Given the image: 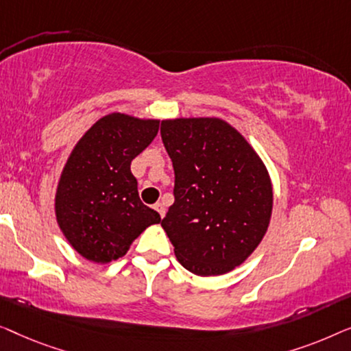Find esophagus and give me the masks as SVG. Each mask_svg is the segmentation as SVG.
<instances>
[{
	"instance_id": "34e87169",
	"label": "esophagus",
	"mask_w": 351,
	"mask_h": 351,
	"mask_svg": "<svg viewBox=\"0 0 351 351\" xmlns=\"http://www.w3.org/2000/svg\"><path fill=\"white\" fill-rule=\"evenodd\" d=\"M154 210L160 215V218H164V216H165V205L162 204V202H157V204L154 205Z\"/></svg>"
}]
</instances>
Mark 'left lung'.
<instances>
[{
  "instance_id": "left-lung-1",
  "label": "left lung",
  "mask_w": 351,
  "mask_h": 351,
  "mask_svg": "<svg viewBox=\"0 0 351 351\" xmlns=\"http://www.w3.org/2000/svg\"><path fill=\"white\" fill-rule=\"evenodd\" d=\"M175 170V202L162 219L182 267L223 275L261 243L272 215L267 169L250 143L218 117L162 121Z\"/></svg>"
}]
</instances>
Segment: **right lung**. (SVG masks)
<instances>
[{"label":"right lung","instance_id":"obj_1","mask_svg":"<svg viewBox=\"0 0 351 351\" xmlns=\"http://www.w3.org/2000/svg\"><path fill=\"white\" fill-rule=\"evenodd\" d=\"M159 132V121L112 112L77 141L62 171L56 215L79 254L106 264L124 256L132 241L160 215L138 195L130 164Z\"/></svg>","mask_w":351,"mask_h":351}]
</instances>
